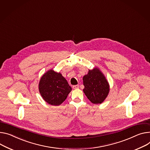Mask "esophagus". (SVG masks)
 I'll use <instances>...</instances> for the list:
<instances>
[{
  "instance_id": "obj_1",
  "label": "esophagus",
  "mask_w": 150,
  "mask_h": 150,
  "mask_svg": "<svg viewBox=\"0 0 150 150\" xmlns=\"http://www.w3.org/2000/svg\"><path fill=\"white\" fill-rule=\"evenodd\" d=\"M79 88V85H74L73 86V89H77Z\"/></svg>"
}]
</instances>
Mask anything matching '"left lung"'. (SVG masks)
<instances>
[{
    "mask_svg": "<svg viewBox=\"0 0 150 150\" xmlns=\"http://www.w3.org/2000/svg\"><path fill=\"white\" fill-rule=\"evenodd\" d=\"M83 92L94 104H101L109 93V85L105 76L97 68L89 70L83 77Z\"/></svg>",
    "mask_w": 150,
    "mask_h": 150,
    "instance_id": "obj_1",
    "label": "left lung"
}]
</instances>
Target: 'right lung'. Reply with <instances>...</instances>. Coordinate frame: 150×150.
Returning <instances> with one entry per match:
<instances>
[{
	"instance_id": "right-lung-1",
	"label": "right lung",
	"mask_w": 150,
	"mask_h": 150,
	"mask_svg": "<svg viewBox=\"0 0 150 150\" xmlns=\"http://www.w3.org/2000/svg\"><path fill=\"white\" fill-rule=\"evenodd\" d=\"M71 90L62 75L53 70L44 73L39 83V91L42 98L53 106L62 104Z\"/></svg>"
}]
</instances>
